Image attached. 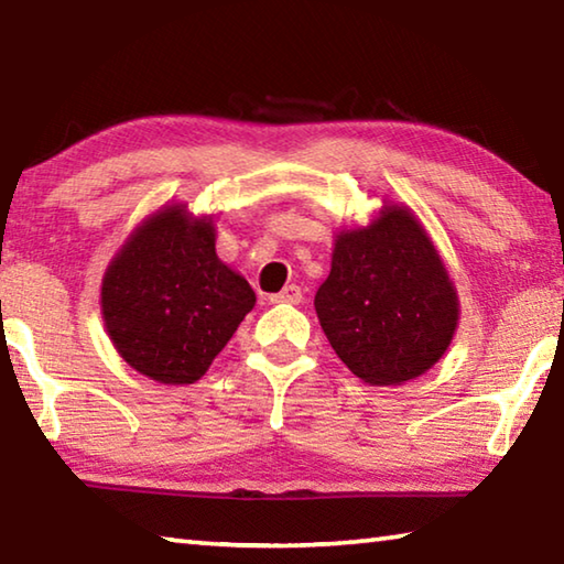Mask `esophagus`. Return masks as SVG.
I'll list each match as a JSON object with an SVG mask.
<instances>
[{"instance_id": "obj_1", "label": "esophagus", "mask_w": 564, "mask_h": 564, "mask_svg": "<svg viewBox=\"0 0 564 564\" xmlns=\"http://www.w3.org/2000/svg\"><path fill=\"white\" fill-rule=\"evenodd\" d=\"M271 303H301L303 301V293H301V289L295 283H291V285H285V289L281 291V293H273L271 299H269Z\"/></svg>"}]
</instances>
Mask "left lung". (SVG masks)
<instances>
[{"label":"left lung","mask_w":564,"mask_h":564,"mask_svg":"<svg viewBox=\"0 0 564 564\" xmlns=\"http://www.w3.org/2000/svg\"><path fill=\"white\" fill-rule=\"evenodd\" d=\"M316 313L352 376L368 386H403L445 356L460 301L420 218L383 198L368 226L336 234Z\"/></svg>","instance_id":"left-lung-1"}]
</instances>
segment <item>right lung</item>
Instances as JSON below:
<instances>
[{
  "label": "right lung",
  "instance_id": "obj_1",
  "mask_svg": "<svg viewBox=\"0 0 564 564\" xmlns=\"http://www.w3.org/2000/svg\"><path fill=\"white\" fill-rule=\"evenodd\" d=\"M256 305L241 273L216 256L212 216L166 204L147 216L101 279V318L119 356L156 383L202 378Z\"/></svg>",
  "mask_w": 564,
  "mask_h": 564
}]
</instances>
